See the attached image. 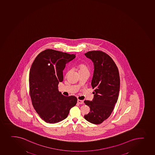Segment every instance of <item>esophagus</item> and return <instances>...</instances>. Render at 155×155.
<instances>
[{
  "label": "esophagus",
  "mask_w": 155,
  "mask_h": 155,
  "mask_svg": "<svg viewBox=\"0 0 155 155\" xmlns=\"http://www.w3.org/2000/svg\"><path fill=\"white\" fill-rule=\"evenodd\" d=\"M78 103L79 104H83V101H81V100H78Z\"/></svg>",
  "instance_id": "34e87169"
}]
</instances>
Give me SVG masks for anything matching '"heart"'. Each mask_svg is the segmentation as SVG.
<instances>
[{
  "label": "heart",
  "instance_id": "heart-1",
  "mask_svg": "<svg viewBox=\"0 0 155 155\" xmlns=\"http://www.w3.org/2000/svg\"><path fill=\"white\" fill-rule=\"evenodd\" d=\"M77 69L78 70V73H81L85 71H89L88 67L84 63H79L77 65ZM69 71H67L66 74H68Z\"/></svg>",
  "mask_w": 155,
  "mask_h": 155
}]
</instances>
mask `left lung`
Wrapping results in <instances>:
<instances>
[{
  "label": "left lung",
  "mask_w": 155,
  "mask_h": 155,
  "mask_svg": "<svg viewBox=\"0 0 155 155\" xmlns=\"http://www.w3.org/2000/svg\"><path fill=\"white\" fill-rule=\"evenodd\" d=\"M85 55L94 64L91 86L95 90L92 101H84L90 109L84 118L97 124L109 117L117 103L120 89L119 71L113 59L101 51H88Z\"/></svg>",
  "instance_id": "1"
}]
</instances>
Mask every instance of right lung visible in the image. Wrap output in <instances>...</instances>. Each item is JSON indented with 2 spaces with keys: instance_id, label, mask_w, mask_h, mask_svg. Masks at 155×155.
<instances>
[{
  "instance_id": "right-lung-1",
  "label": "right lung",
  "mask_w": 155,
  "mask_h": 155,
  "mask_svg": "<svg viewBox=\"0 0 155 155\" xmlns=\"http://www.w3.org/2000/svg\"><path fill=\"white\" fill-rule=\"evenodd\" d=\"M75 58L74 54L46 49L31 65L29 74L31 102L40 118L47 123L55 124L65 119L77 104L76 97L64 96L58 90L66 64Z\"/></svg>"
}]
</instances>
